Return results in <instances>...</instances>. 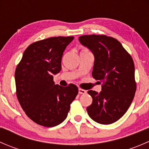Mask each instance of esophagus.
<instances>
[{
  "label": "esophagus",
  "mask_w": 149,
  "mask_h": 149,
  "mask_svg": "<svg viewBox=\"0 0 149 149\" xmlns=\"http://www.w3.org/2000/svg\"><path fill=\"white\" fill-rule=\"evenodd\" d=\"M86 91L84 89H82V88H79V94H86Z\"/></svg>",
  "instance_id": "34e87169"
}]
</instances>
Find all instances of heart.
<instances>
[{
    "label": "heart",
    "instance_id": "obj_1",
    "mask_svg": "<svg viewBox=\"0 0 149 149\" xmlns=\"http://www.w3.org/2000/svg\"><path fill=\"white\" fill-rule=\"evenodd\" d=\"M83 50H86V49H83Z\"/></svg>",
    "mask_w": 149,
    "mask_h": 149
}]
</instances>
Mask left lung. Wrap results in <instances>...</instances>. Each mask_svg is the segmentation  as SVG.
Listing matches in <instances>:
<instances>
[{"label": "left lung", "mask_w": 149, "mask_h": 149, "mask_svg": "<svg viewBox=\"0 0 149 149\" xmlns=\"http://www.w3.org/2000/svg\"><path fill=\"white\" fill-rule=\"evenodd\" d=\"M79 40L94 56L93 78L103 83L100 93L88 91L93 99L86 108L88 115L100 124H112L124 115L134 98V63L116 39L92 34L81 36Z\"/></svg>", "instance_id": "obj_1"}]
</instances>
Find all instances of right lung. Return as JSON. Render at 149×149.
I'll return each mask as SVG.
<instances>
[{"label":"right lung","mask_w":149,"mask_h":149,"mask_svg":"<svg viewBox=\"0 0 149 149\" xmlns=\"http://www.w3.org/2000/svg\"><path fill=\"white\" fill-rule=\"evenodd\" d=\"M73 37H50L30 45L15 71L16 95L26 115L37 124L54 127L66 119L79 89L55 84L61 60Z\"/></svg>","instance_id":"1"}]
</instances>
